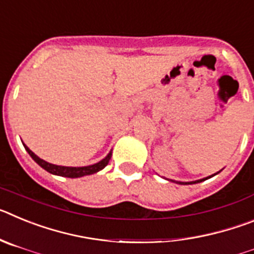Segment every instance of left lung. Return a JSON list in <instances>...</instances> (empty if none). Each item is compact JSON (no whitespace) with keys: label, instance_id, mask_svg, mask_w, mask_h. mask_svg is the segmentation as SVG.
Segmentation results:
<instances>
[{"label":"left lung","instance_id":"1","mask_svg":"<svg viewBox=\"0 0 254 254\" xmlns=\"http://www.w3.org/2000/svg\"><path fill=\"white\" fill-rule=\"evenodd\" d=\"M217 173H215V174H212V176L207 177V178H211V177H214L216 176ZM207 178H203V179H199V181H194V182H177V183H179V185H194V183H199V182H202V181H206ZM172 182H176V181H172Z\"/></svg>","mask_w":254,"mask_h":254}]
</instances>
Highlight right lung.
Wrapping results in <instances>:
<instances>
[{
  "mask_svg": "<svg viewBox=\"0 0 254 254\" xmlns=\"http://www.w3.org/2000/svg\"><path fill=\"white\" fill-rule=\"evenodd\" d=\"M26 151L29 152L33 160L37 164H39L40 167L43 168L44 170L49 172L51 174H55V176H61V177H67V178H78V177H84V176H90V174H94V173L99 172V170L104 169L108 165L109 160L112 158V151L105 156L103 160H100L99 163L93 164V165H87V167H62V165H55V164H51L48 161L40 159L39 156L31 151L28 146H25Z\"/></svg>",
  "mask_w": 254,
  "mask_h": 254,
  "instance_id": "1",
  "label": "right lung"
}]
</instances>
